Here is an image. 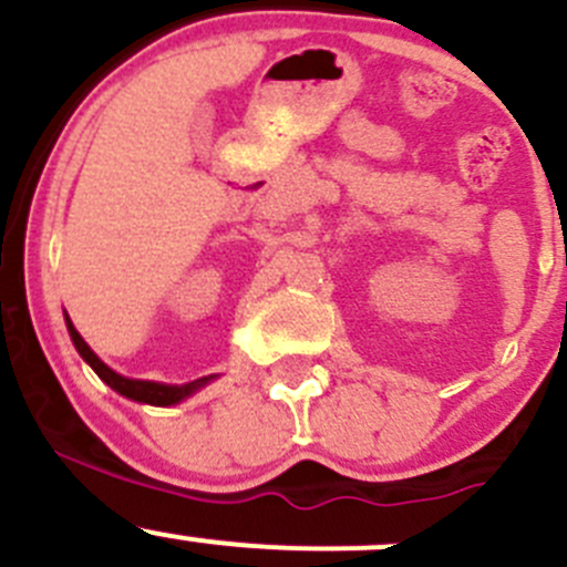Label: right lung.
<instances>
[{"instance_id":"obj_1","label":"right lung","mask_w":567,"mask_h":567,"mask_svg":"<svg viewBox=\"0 0 567 567\" xmlns=\"http://www.w3.org/2000/svg\"><path fill=\"white\" fill-rule=\"evenodd\" d=\"M68 320V331H71V340L73 346H76V351L82 353L84 362L90 364V368L99 373L101 381H106L109 386H112L114 392L125 394V398L131 400H140V403H151V405H173V403H181L183 398H188L192 392H197L199 386L208 384V379H199V381H192V384H183V386H169V384H156V381H134V379H125V375L114 373V370H109L104 362H101L99 357H95L93 351H90L87 342L82 340V334H79L76 329H73L71 318Z\"/></svg>"}]
</instances>
